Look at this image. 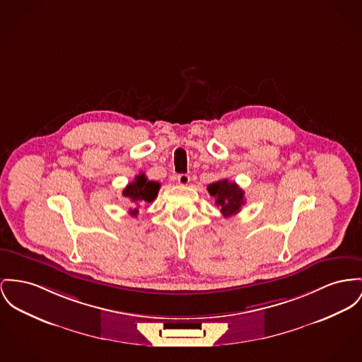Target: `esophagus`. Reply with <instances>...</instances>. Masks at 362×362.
<instances>
[{
    "mask_svg": "<svg viewBox=\"0 0 362 362\" xmlns=\"http://www.w3.org/2000/svg\"><path fill=\"white\" fill-rule=\"evenodd\" d=\"M177 181H178L180 185H188L189 181H191V177L188 174H178Z\"/></svg>",
    "mask_w": 362,
    "mask_h": 362,
    "instance_id": "1",
    "label": "esophagus"
}]
</instances>
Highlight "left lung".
<instances>
[{
  "instance_id": "8db88e82",
  "label": "left lung",
  "mask_w": 362,
  "mask_h": 362,
  "mask_svg": "<svg viewBox=\"0 0 362 362\" xmlns=\"http://www.w3.org/2000/svg\"><path fill=\"white\" fill-rule=\"evenodd\" d=\"M209 193L216 197V204L221 209L223 217H232L238 214L244 206V191L236 182L221 180L207 187Z\"/></svg>"
}]
</instances>
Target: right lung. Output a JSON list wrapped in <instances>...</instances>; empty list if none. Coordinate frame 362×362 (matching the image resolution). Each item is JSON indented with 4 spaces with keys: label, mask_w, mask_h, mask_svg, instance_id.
Wrapping results in <instances>:
<instances>
[{
    "label": "right lung",
    "mask_w": 362,
    "mask_h": 362,
    "mask_svg": "<svg viewBox=\"0 0 362 362\" xmlns=\"http://www.w3.org/2000/svg\"><path fill=\"white\" fill-rule=\"evenodd\" d=\"M160 189V184L156 181H149L144 173L134 177V181L127 184L123 189V197L130 202L129 214L132 217H137L139 207L145 203H152Z\"/></svg>",
    "instance_id": "add662e5"
}]
</instances>
